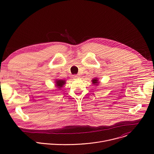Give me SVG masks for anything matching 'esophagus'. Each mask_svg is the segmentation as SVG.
<instances>
[{
	"mask_svg": "<svg viewBox=\"0 0 154 154\" xmlns=\"http://www.w3.org/2000/svg\"><path fill=\"white\" fill-rule=\"evenodd\" d=\"M78 78H79V75H73V79H78Z\"/></svg>",
	"mask_w": 154,
	"mask_h": 154,
	"instance_id": "esophagus-1",
	"label": "esophagus"
}]
</instances>
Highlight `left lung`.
Returning a JSON list of instances; mask_svg holds the SVG:
<instances>
[{"label": "left lung", "mask_w": 154, "mask_h": 154, "mask_svg": "<svg viewBox=\"0 0 154 154\" xmlns=\"http://www.w3.org/2000/svg\"><path fill=\"white\" fill-rule=\"evenodd\" d=\"M91 82H92V83H93L94 85H96V86H97V85H99V83H100V82H99L98 78H94V79H92Z\"/></svg>", "instance_id": "8db88e82"}]
</instances>
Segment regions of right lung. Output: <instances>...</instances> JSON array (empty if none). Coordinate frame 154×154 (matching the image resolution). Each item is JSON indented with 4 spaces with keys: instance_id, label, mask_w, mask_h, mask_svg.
Segmentation results:
<instances>
[{
    "instance_id": "1",
    "label": "right lung",
    "mask_w": 154,
    "mask_h": 154,
    "mask_svg": "<svg viewBox=\"0 0 154 154\" xmlns=\"http://www.w3.org/2000/svg\"><path fill=\"white\" fill-rule=\"evenodd\" d=\"M55 85L56 88H57V90H60L64 85L66 84V80H61V79H56L55 80Z\"/></svg>"
}]
</instances>
